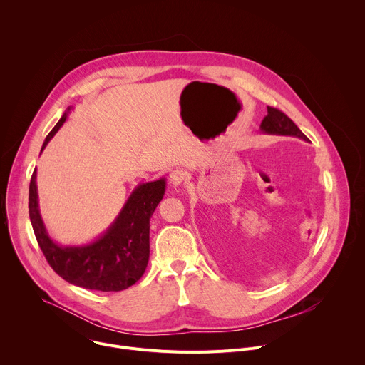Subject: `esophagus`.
Listing matches in <instances>:
<instances>
[{
  "label": "esophagus",
  "mask_w": 365,
  "mask_h": 365,
  "mask_svg": "<svg viewBox=\"0 0 365 365\" xmlns=\"http://www.w3.org/2000/svg\"><path fill=\"white\" fill-rule=\"evenodd\" d=\"M169 182L173 187H179L182 186V183L185 182V172L182 169H176L169 175Z\"/></svg>",
  "instance_id": "34e87169"
}]
</instances>
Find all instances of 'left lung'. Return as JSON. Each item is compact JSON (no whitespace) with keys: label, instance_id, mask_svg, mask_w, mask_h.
<instances>
[{"label":"left lung","instance_id":"8db88e82","mask_svg":"<svg viewBox=\"0 0 365 365\" xmlns=\"http://www.w3.org/2000/svg\"><path fill=\"white\" fill-rule=\"evenodd\" d=\"M259 130L266 134H276V135H289L297 137L307 141V137L297 128V125L282 111L267 107V115L262 121Z\"/></svg>","mask_w":365,"mask_h":365}]
</instances>
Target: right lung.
Returning a JSON list of instances; mask_svg holds the SVG:
<instances>
[{
	"instance_id": "add662e5",
	"label": "right lung",
	"mask_w": 365,
	"mask_h": 365,
	"mask_svg": "<svg viewBox=\"0 0 365 365\" xmlns=\"http://www.w3.org/2000/svg\"><path fill=\"white\" fill-rule=\"evenodd\" d=\"M71 110L48 133L41 151L61 130ZM36 178L34 169L29 189V215L50 267L71 284L91 290L120 292L137 283L148 263L150 218L163 199L166 179L140 183L108 230L92 242L63 247L50 238L41 220Z\"/></svg>"
}]
</instances>
